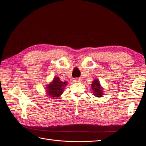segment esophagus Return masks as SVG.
<instances>
[{"mask_svg":"<svg viewBox=\"0 0 146 146\" xmlns=\"http://www.w3.org/2000/svg\"><path fill=\"white\" fill-rule=\"evenodd\" d=\"M81 80H82L80 78H75V80H74L75 82H80Z\"/></svg>","mask_w":146,"mask_h":146,"instance_id":"esophagus-1","label":"esophagus"}]
</instances>
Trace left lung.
Instances as JSON below:
<instances>
[{"instance_id": "left-lung-1", "label": "left lung", "mask_w": 146, "mask_h": 146, "mask_svg": "<svg viewBox=\"0 0 146 146\" xmlns=\"http://www.w3.org/2000/svg\"><path fill=\"white\" fill-rule=\"evenodd\" d=\"M91 88L94 92V95L96 96V97H100V98L102 97V95H104L103 90L98 80L97 79L94 80L93 82L91 84Z\"/></svg>"}]
</instances>
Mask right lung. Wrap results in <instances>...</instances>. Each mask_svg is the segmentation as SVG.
Returning <instances> with one entry per match:
<instances>
[{
    "label": "right lung",
    "mask_w": 146,
    "mask_h": 146,
    "mask_svg": "<svg viewBox=\"0 0 146 146\" xmlns=\"http://www.w3.org/2000/svg\"><path fill=\"white\" fill-rule=\"evenodd\" d=\"M67 82H61L58 77H55L53 81L47 85L46 94L52 99H56L63 94Z\"/></svg>",
    "instance_id": "right-lung-1"
}]
</instances>
